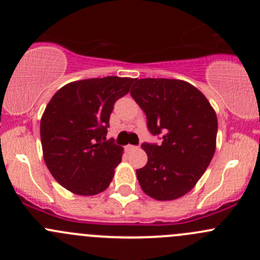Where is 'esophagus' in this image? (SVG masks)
<instances>
[{"label": "esophagus", "instance_id": "obj_1", "mask_svg": "<svg viewBox=\"0 0 260 260\" xmlns=\"http://www.w3.org/2000/svg\"><path fill=\"white\" fill-rule=\"evenodd\" d=\"M135 149H137V147H136V146H132V145H128V146H125V151H128V152H131V151H135Z\"/></svg>", "mask_w": 260, "mask_h": 260}]
</instances>
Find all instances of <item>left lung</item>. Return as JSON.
I'll list each match as a JSON object with an SVG mask.
<instances>
[{
    "instance_id": "1",
    "label": "left lung",
    "mask_w": 260,
    "mask_h": 260,
    "mask_svg": "<svg viewBox=\"0 0 260 260\" xmlns=\"http://www.w3.org/2000/svg\"><path fill=\"white\" fill-rule=\"evenodd\" d=\"M131 95L145 112L147 128L161 143H142L148 159L137 170L141 187L151 198L179 199L196 185L210 165L217 119L203 93L176 79H135Z\"/></svg>"
}]
</instances>
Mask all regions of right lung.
Listing matches in <instances>:
<instances>
[{"instance_id": "right-lung-1", "label": "right lung", "mask_w": 260, "mask_h": 260, "mask_svg": "<svg viewBox=\"0 0 260 260\" xmlns=\"http://www.w3.org/2000/svg\"><path fill=\"white\" fill-rule=\"evenodd\" d=\"M135 79L106 77L73 81L54 94L40 123L44 159L54 179L77 195L106 190L123 148L107 140L115 102Z\"/></svg>"}]
</instances>
